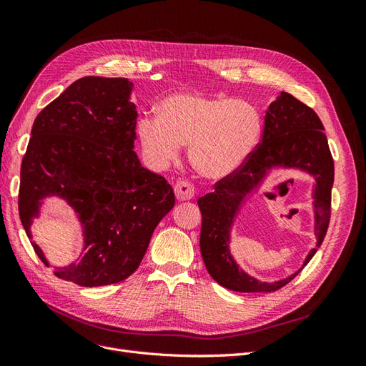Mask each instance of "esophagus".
Returning <instances> with one entry per match:
<instances>
[{"label":"esophagus","mask_w":366,"mask_h":366,"mask_svg":"<svg viewBox=\"0 0 366 366\" xmlns=\"http://www.w3.org/2000/svg\"><path fill=\"white\" fill-rule=\"evenodd\" d=\"M174 191H175V197L177 200L180 202H187V200H192L195 197V191H194V186L187 182V180H179L174 184Z\"/></svg>","instance_id":"1"}]
</instances>
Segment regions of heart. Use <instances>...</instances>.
Listing matches in <instances>:
<instances>
[{
	"label": "heart",
	"instance_id": "heart-1",
	"mask_svg": "<svg viewBox=\"0 0 366 366\" xmlns=\"http://www.w3.org/2000/svg\"><path fill=\"white\" fill-rule=\"evenodd\" d=\"M258 109L241 99L202 92L166 96L156 117H142L137 136L148 157L166 166L180 157L182 145L198 175L226 180L250 159L261 137Z\"/></svg>",
	"mask_w": 366,
	"mask_h": 366
}]
</instances>
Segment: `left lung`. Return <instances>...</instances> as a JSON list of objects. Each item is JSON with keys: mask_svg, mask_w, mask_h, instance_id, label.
I'll return each instance as SVG.
<instances>
[{"mask_svg": "<svg viewBox=\"0 0 366 366\" xmlns=\"http://www.w3.org/2000/svg\"><path fill=\"white\" fill-rule=\"evenodd\" d=\"M273 169H299L315 179L314 207L317 246L303 267L284 280L258 282L242 271L229 250L231 227L247 198ZM335 162L324 125L317 114L292 94L282 92L264 116L262 140L242 168L215 184V191L198 200L202 210L200 250L209 274L229 290L242 293L274 292L301 272L325 238L331 215Z\"/></svg>", "mask_w": 366, "mask_h": 366, "instance_id": "1", "label": "left lung"}]
</instances>
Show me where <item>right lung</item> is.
<instances>
[{"instance_id": "1", "label": "right lung", "mask_w": 366, "mask_h": 366, "mask_svg": "<svg viewBox=\"0 0 366 366\" xmlns=\"http://www.w3.org/2000/svg\"><path fill=\"white\" fill-rule=\"evenodd\" d=\"M125 77L85 76L36 116L21 164L19 218L31 241L42 200L58 197L82 227L81 258L54 274L82 287L127 280L140 265L160 219L175 204L164 177L134 151L137 109ZM41 261L46 254L31 241Z\"/></svg>"}]
</instances>
